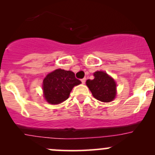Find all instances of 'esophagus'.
Returning a JSON list of instances; mask_svg holds the SVG:
<instances>
[{"label": "esophagus", "mask_w": 155, "mask_h": 155, "mask_svg": "<svg viewBox=\"0 0 155 155\" xmlns=\"http://www.w3.org/2000/svg\"><path fill=\"white\" fill-rule=\"evenodd\" d=\"M85 80H86V79H85V78H84V79H82V80H81V81H82V84H85Z\"/></svg>", "instance_id": "esophagus-1"}]
</instances>
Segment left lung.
<instances>
[{
    "label": "left lung",
    "instance_id": "obj_1",
    "mask_svg": "<svg viewBox=\"0 0 155 155\" xmlns=\"http://www.w3.org/2000/svg\"><path fill=\"white\" fill-rule=\"evenodd\" d=\"M94 79H87L86 85L94 97L101 102H111L116 96V83L115 80L104 71H96Z\"/></svg>",
    "mask_w": 155,
    "mask_h": 155
}]
</instances>
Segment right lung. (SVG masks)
<instances>
[{
  "label": "right lung",
  "instance_id": "right-lung-1",
  "mask_svg": "<svg viewBox=\"0 0 155 155\" xmlns=\"http://www.w3.org/2000/svg\"><path fill=\"white\" fill-rule=\"evenodd\" d=\"M80 83L73 72L57 69L43 79V96L48 104H59L66 101L73 87Z\"/></svg>",
  "mask_w": 155,
  "mask_h": 155
}]
</instances>
